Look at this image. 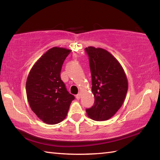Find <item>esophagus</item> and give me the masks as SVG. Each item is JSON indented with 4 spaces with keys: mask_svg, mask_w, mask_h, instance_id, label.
Listing matches in <instances>:
<instances>
[{
    "mask_svg": "<svg viewBox=\"0 0 160 160\" xmlns=\"http://www.w3.org/2000/svg\"><path fill=\"white\" fill-rule=\"evenodd\" d=\"M76 97V99H77V100H80V98H81V94H80V93L77 94Z\"/></svg>",
    "mask_w": 160,
    "mask_h": 160,
    "instance_id": "1",
    "label": "esophagus"
}]
</instances>
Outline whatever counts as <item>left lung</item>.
<instances>
[{
	"label": "left lung",
	"instance_id": "obj_1",
	"mask_svg": "<svg viewBox=\"0 0 160 160\" xmlns=\"http://www.w3.org/2000/svg\"><path fill=\"white\" fill-rule=\"evenodd\" d=\"M92 79L91 91L94 104L87 108V114L96 121L112 118L123 104L128 91V80L118 60L106 49L88 47Z\"/></svg>",
	"mask_w": 160,
	"mask_h": 160
}]
</instances>
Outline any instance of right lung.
Listing matches in <instances>:
<instances>
[{
  "instance_id": "right-lung-1",
  "label": "right lung",
  "mask_w": 160,
  "mask_h": 160,
  "mask_svg": "<svg viewBox=\"0 0 160 160\" xmlns=\"http://www.w3.org/2000/svg\"><path fill=\"white\" fill-rule=\"evenodd\" d=\"M71 50L54 47L33 64L26 82L30 107L38 118L48 124H56L66 118L75 99L61 80L62 64Z\"/></svg>"
}]
</instances>
